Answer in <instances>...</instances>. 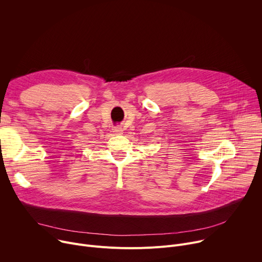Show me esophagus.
<instances>
[{
	"instance_id": "obj_1",
	"label": "esophagus",
	"mask_w": 262,
	"mask_h": 262,
	"mask_svg": "<svg viewBox=\"0 0 262 262\" xmlns=\"http://www.w3.org/2000/svg\"><path fill=\"white\" fill-rule=\"evenodd\" d=\"M113 132L116 134V135H121L123 133L122 128L121 127H114L113 128Z\"/></svg>"
}]
</instances>
